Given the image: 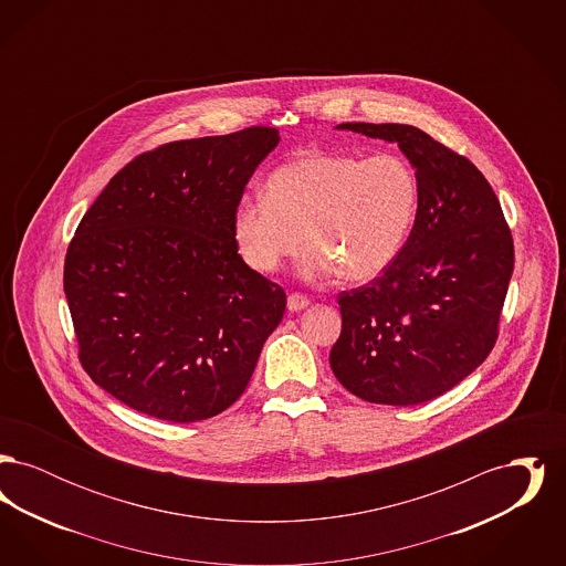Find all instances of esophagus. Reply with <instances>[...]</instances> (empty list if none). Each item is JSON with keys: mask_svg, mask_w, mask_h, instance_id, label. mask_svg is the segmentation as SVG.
I'll use <instances>...</instances> for the list:
<instances>
[{"mask_svg": "<svg viewBox=\"0 0 566 566\" xmlns=\"http://www.w3.org/2000/svg\"><path fill=\"white\" fill-rule=\"evenodd\" d=\"M310 305V301H307V296L303 295H296V293H293V295H289V301H286V307H289V312H301V310H305Z\"/></svg>", "mask_w": 566, "mask_h": 566, "instance_id": "34e87169", "label": "esophagus"}]
</instances>
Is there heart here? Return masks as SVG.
<instances>
[{
  "label": "heart",
  "mask_w": 566,
  "mask_h": 566,
  "mask_svg": "<svg viewBox=\"0 0 566 566\" xmlns=\"http://www.w3.org/2000/svg\"><path fill=\"white\" fill-rule=\"evenodd\" d=\"M268 197L243 195L231 216L243 263L273 273L298 250L307 280L337 273L363 284L392 265L403 250L420 201L416 171L403 157L367 159L312 150L275 167Z\"/></svg>",
  "instance_id": "heart-1"
}]
</instances>
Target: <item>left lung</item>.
Returning a JSON list of instances; mask_svg holds the SVG:
<instances>
[{"mask_svg":"<svg viewBox=\"0 0 566 566\" xmlns=\"http://www.w3.org/2000/svg\"><path fill=\"white\" fill-rule=\"evenodd\" d=\"M335 129L399 144L420 201L392 265L339 295L342 335L331 369L369 403L431 401L473 374L496 342L513 273L510 227L482 171L418 127Z\"/></svg>","mask_w":566,"mask_h":566,"instance_id":"left-lung-1","label":"left lung"}]
</instances>
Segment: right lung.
Wrapping results in <instances>:
<instances>
[{"label":"right lung","instance_id":"1","mask_svg":"<svg viewBox=\"0 0 566 566\" xmlns=\"http://www.w3.org/2000/svg\"><path fill=\"white\" fill-rule=\"evenodd\" d=\"M277 144L270 127L165 144L82 216L63 291L82 367L120 403L197 422L242 397L286 295L243 263L231 216Z\"/></svg>","mask_w":566,"mask_h":566}]
</instances>
